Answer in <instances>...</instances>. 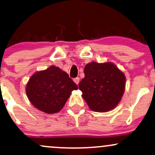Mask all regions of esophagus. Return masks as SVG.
<instances>
[{"instance_id":"34e87169","label":"esophagus","mask_w":155,"mask_h":155,"mask_svg":"<svg viewBox=\"0 0 155 155\" xmlns=\"http://www.w3.org/2000/svg\"><path fill=\"white\" fill-rule=\"evenodd\" d=\"M74 82H75L76 84H79V81H80V79L79 77H76V78H75V79H74Z\"/></svg>"}]
</instances>
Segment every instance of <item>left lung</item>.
Segmentation results:
<instances>
[{
	"instance_id": "1",
	"label": "left lung",
	"mask_w": 155,
	"mask_h": 155,
	"mask_svg": "<svg viewBox=\"0 0 155 155\" xmlns=\"http://www.w3.org/2000/svg\"><path fill=\"white\" fill-rule=\"evenodd\" d=\"M79 84L82 97L94 111L106 112L120 103L125 89V76L110 62L87 64Z\"/></svg>"
}]
</instances>
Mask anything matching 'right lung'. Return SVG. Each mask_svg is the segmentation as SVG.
Masks as SVG:
<instances>
[{"label": "right lung", "instance_id": "1", "mask_svg": "<svg viewBox=\"0 0 155 155\" xmlns=\"http://www.w3.org/2000/svg\"><path fill=\"white\" fill-rule=\"evenodd\" d=\"M77 89L66 72L51 65L31 76L26 93L35 108L47 114H54L63 108L71 92Z\"/></svg>", "mask_w": 155, "mask_h": 155}]
</instances>
